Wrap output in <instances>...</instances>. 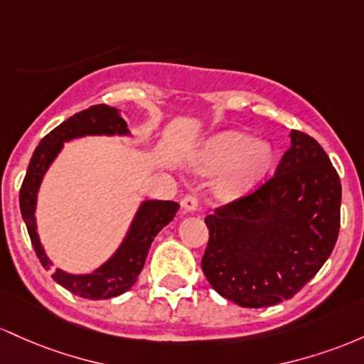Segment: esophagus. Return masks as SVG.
<instances>
[{
  "instance_id": "esophagus-1",
  "label": "esophagus",
  "mask_w": 364,
  "mask_h": 364,
  "mask_svg": "<svg viewBox=\"0 0 364 364\" xmlns=\"http://www.w3.org/2000/svg\"><path fill=\"white\" fill-rule=\"evenodd\" d=\"M198 204H199V198L196 194H187L186 198L181 201V206L183 211H187V213H191V211H196L198 210Z\"/></svg>"
}]
</instances>
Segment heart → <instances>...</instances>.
Masks as SVG:
<instances>
[{
  "label": "heart",
  "mask_w": 364,
  "mask_h": 364,
  "mask_svg": "<svg viewBox=\"0 0 364 364\" xmlns=\"http://www.w3.org/2000/svg\"><path fill=\"white\" fill-rule=\"evenodd\" d=\"M272 163V148L263 141H255L242 132L220 134L208 142L199 168L203 171L222 170L215 187L220 196L242 193L267 171Z\"/></svg>",
  "instance_id": "obj_1"
}]
</instances>
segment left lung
Wrapping results in <instances>:
<instances>
[{
    "mask_svg": "<svg viewBox=\"0 0 364 364\" xmlns=\"http://www.w3.org/2000/svg\"><path fill=\"white\" fill-rule=\"evenodd\" d=\"M275 173L204 218L210 239L203 273L242 308L291 299L332 255L341 228L342 187L316 139L292 130Z\"/></svg>",
    "mask_w": 364,
    "mask_h": 364,
    "instance_id": "left-lung-1",
    "label": "left lung"
}]
</instances>
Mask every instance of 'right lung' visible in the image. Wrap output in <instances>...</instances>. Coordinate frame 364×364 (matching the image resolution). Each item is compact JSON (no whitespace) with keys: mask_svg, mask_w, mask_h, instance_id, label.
Listing matches in <instances>:
<instances>
[{"mask_svg":"<svg viewBox=\"0 0 364 364\" xmlns=\"http://www.w3.org/2000/svg\"><path fill=\"white\" fill-rule=\"evenodd\" d=\"M85 134L87 136L127 134V125L115 112V108H109L108 105H94L84 112L75 113L41 139L28 163L22 187H20V211L27 225L32 247L46 270L51 267V261L44 255L38 232H36V196H38L44 171L55 160L63 142L73 137L85 136ZM177 211L178 204L173 201H144L141 210L137 211L124 244L118 249L117 255L100 270L89 275H68V273L55 270L51 277L67 291L85 299H109V297L120 296L136 284L139 273L144 268L151 242L158 232L173 220Z\"/></svg>","mask_w":364,"mask_h":364,"instance_id":"obj_1","label":"right lung"}]
</instances>
